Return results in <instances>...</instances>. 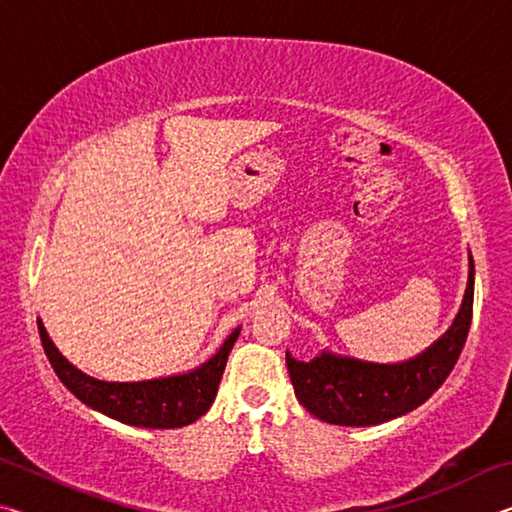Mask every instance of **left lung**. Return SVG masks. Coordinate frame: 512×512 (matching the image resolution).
I'll list each match as a JSON object with an SVG mask.
<instances>
[{"label": "left lung", "mask_w": 512, "mask_h": 512, "mask_svg": "<svg viewBox=\"0 0 512 512\" xmlns=\"http://www.w3.org/2000/svg\"><path fill=\"white\" fill-rule=\"evenodd\" d=\"M474 302V259L463 305L452 327L418 357L402 363H370L320 352L298 361L287 352L289 377L298 402L318 420L343 427H372L418 409L443 386L470 332Z\"/></svg>", "instance_id": "8db88e82"}]
</instances>
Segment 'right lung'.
<instances>
[{"label": "right lung", "mask_w": 512, "mask_h": 512, "mask_svg": "<svg viewBox=\"0 0 512 512\" xmlns=\"http://www.w3.org/2000/svg\"><path fill=\"white\" fill-rule=\"evenodd\" d=\"M38 332L42 348H45L51 368L56 370L58 379L90 409L108 415L133 427L146 429H176L196 422L210 409L219 381L223 377L228 354L235 345L241 329L237 327L225 343L207 359L203 366L185 372V375H171L149 381H101L85 375L72 366L63 354L58 352L54 341L49 339L45 325L38 318Z\"/></svg>", "instance_id": "obj_1"}]
</instances>
